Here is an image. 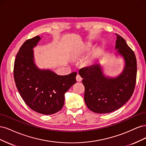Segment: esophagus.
<instances>
[{
    "mask_svg": "<svg viewBox=\"0 0 146 146\" xmlns=\"http://www.w3.org/2000/svg\"><path fill=\"white\" fill-rule=\"evenodd\" d=\"M76 80L77 82H81L82 80V77L80 76L79 74H77V76H76Z\"/></svg>",
    "mask_w": 146,
    "mask_h": 146,
    "instance_id": "34e87169",
    "label": "esophagus"
}]
</instances>
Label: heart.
Wrapping results in <instances>:
<instances>
[{
  "label": "heart",
  "instance_id": "obj_1",
  "mask_svg": "<svg viewBox=\"0 0 146 146\" xmlns=\"http://www.w3.org/2000/svg\"><path fill=\"white\" fill-rule=\"evenodd\" d=\"M86 48H87V49H88V48H89V47L88 46V47H86ZM96 56H97V53L95 52H94L92 53V54L85 60V63L86 64H91V63L92 62V61H94V60L96 58Z\"/></svg>",
  "mask_w": 146,
  "mask_h": 146
}]
</instances>
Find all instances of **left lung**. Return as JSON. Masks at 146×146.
<instances>
[{"label":"left lung","instance_id":"obj_1","mask_svg":"<svg viewBox=\"0 0 146 146\" xmlns=\"http://www.w3.org/2000/svg\"><path fill=\"white\" fill-rule=\"evenodd\" d=\"M116 35L115 48L125 63L121 74L115 78L105 77L99 64L79 70L85 86V104L91 111L96 113H108L120 108L130 99L135 90L137 74L135 53L124 39Z\"/></svg>","mask_w":146,"mask_h":146}]
</instances>
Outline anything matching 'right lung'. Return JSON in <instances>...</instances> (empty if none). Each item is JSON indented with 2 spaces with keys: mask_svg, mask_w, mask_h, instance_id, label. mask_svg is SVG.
I'll return each mask as SVG.
<instances>
[{
  "mask_svg": "<svg viewBox=\"0 0 146 146\" xmlns=\"http://www.w3.org/2000/svg\"><path fill=\"white\" fill-rule=\"evenodd\" d=\"M39 36L27 39L20 47L14 64V78L22 98L33 111L43 114L59 111L64 94L76 83L77 72L58 76L50 70L38 69L34 63L33 48Z\"/></svg>",
  "mask_w": 146,
  "mask_h": 146,
  "instance_id": "add662e5",
  "label": "right lung"
}]
</instances>
